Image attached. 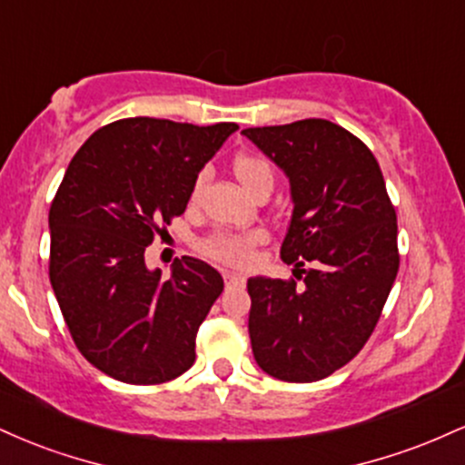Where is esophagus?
I'll return each instance as SVG.
<instances>
[{"label":"esophagus","instance_id":"esophagus-1","mask_svg":"<svg viewBox=\"0 0 465 465\" xmlns=\"http://www.w3.org/2000/svg\"><path fill=\"white\" fill-rule=\"evenodd\" d=\"M223 277H225V286L227 288H233V286H242L244 282V275H238V273H229V271H225V273H223Z\"/></svg>","mask_w":465,"mask_h":465}]
</instances>
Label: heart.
Segmentation results:
<instances>
[{
  "instance_id": "obj_1",
  "label": "heart",
  "mask_w": 465,
  "mask_h": 465,
  "mask_svg": "<svg viewBox=\"0 0 465 465\" xmlns=\"http://www.w3.org/2000/svg\"><path fill=\"white\" fill-rule=\"evenodd\" d=\"M232 170L236 174L244 190L253 194L255 199L262 194H271L275 188V168L264 154L260 153H238L232 162ZM205 177L199 174L192 183L190 201L194 203L199 199ZM264 242L262 232H244V233H232V232H216L210 233L207 238L201 240L199 249L203 255L216 260V262L229 264V266H247L253 260L255 247Z\"/></svg>"
}]
</instances>
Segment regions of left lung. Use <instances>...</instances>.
<instances>
[{
	"label": "left lung",
	"mask_w": 465,
	"mask_h": 465,
	"mask_svg": "<svg viewBox=\"0 0 465 465\" xmlns=\"http://www.w3.org/2000/svg\"><path fill=\"white\" fill-rule=\"evenodd\" d=\"M291 181L282 260L295 277H251V350L286 382L328 378L367 343L398 275L396 207L370 148L322 117L244 129ZM308 262L312 270H303Z\"/></svg>",
	"instance_id": "obj_1"
}]
</instances>
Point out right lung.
<instances>
[{"instance_id":"obj_1","label":"right lung","mask_w":465,"mask_h":465,"mask_svg":"<svg viewBox=\"0 0 465 465\" xmlns=\"http://www.w3.org/2000/svg\"><path fill=\"white\" fill-rule=\"evenodd\" d=\"M236 129L124 117L69 162L50 207V282L80 354L106 376L162 385L194 362L223 277L183 255L163 280L143 251L183 214L199 170Z\"/></svg>"}]
</instances>
